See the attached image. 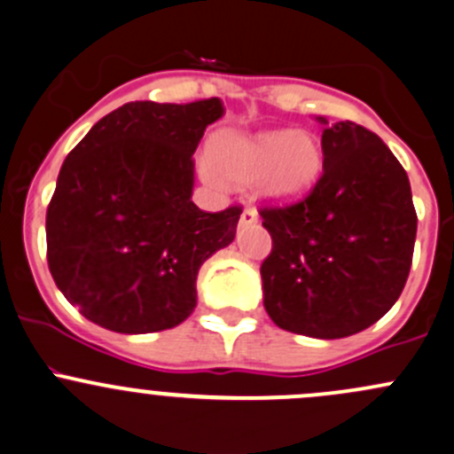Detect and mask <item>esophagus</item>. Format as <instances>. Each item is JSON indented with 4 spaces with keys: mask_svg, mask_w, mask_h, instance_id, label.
I'll use <instances>...</instances> for the list:
<instances>
[{
    "mask_svg": "<svg viewBox=\"0 0 454 454\" xmlns=\"http://www.w3.org/2000/svg\"><path fill=\"white\" fill-rule=\"evenodd\" d=\"M255 223H258V212H255V209H251V207L242 209L240 225L242 227H245V225H255Z\"/></svg>",
    "mask_w": 454,
    "mask_h": 454,
    "instance_id": "obj_1",
    "label": "esophagus"
}]
</instances>
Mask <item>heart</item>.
I'll return each mask as SVG.
<instances>
[{"label":"heart","mask_w":454,"mask_h":454,"mask_svg":"<svg viewBox=\"0 0 454 454\" xmlns=\"http://www.w3.org/2000/svg\"><path fill=\"white\" fill-rule=\"evenodd\" d=\"M212 163L229 184H254L266 203H295L308 196L324 170V148L306 130L229 133L212 146Z\"/></svg>","instance_id":"b5f03b06"}]
</instances>
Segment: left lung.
Listing matches in <instances>:
<instances>
[{"label": "left lung", "instance_id": "left-lung-1", "mask_svg": "<svg viewBox=\"0 0 454 454\" xmlns=\"http://www.w3.org/2000/svg\"><path fill=\"white\" fill-rule=\"evenodd\" d=\"M324 172L291 205L260 207L270 233L262 262L264 308L275 325L343 339L398 301L413 262L418 214L409 176L376 133L317 118Z\"/></svg>", "mask_w": 454, "mask_h": 454}]
</instances>
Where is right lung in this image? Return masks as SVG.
Listing matches in <instances>:
<instances>
[{
  "label": "right lung",
  "mask_w": 454,
  "mask_h": 454,
  "mask_svg": "<svg viewBox=\"0 0 454 454\" xmlns=\"http://www.w3.org/2000/svg\"><path fill=\"white\" fill-rule=\"evenodd\" d=\"M221 115L218 98L129 102L63 161L45 216L48 266L89 321L146 334L192 315L200 264L236 238L242 214L192 203V155Z\"/></svg>",
  "instance_id": "right-lung-1"
}]
</instances>
